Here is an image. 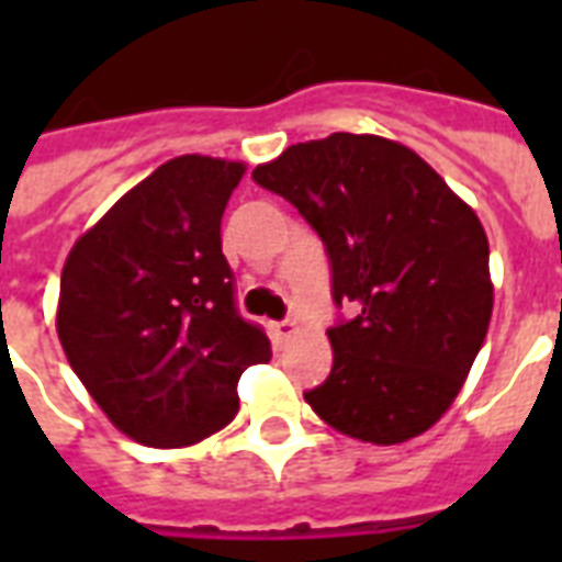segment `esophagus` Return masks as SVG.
<instances>
[{
    "instance_id": "esophagus-1",
    "label": "esophagus",
    "mask_w": 562,
    "mask_h": 562,
    "mask_svg": "<svg viewBox=\"0 0 562 562\" xmlns=\"http://www.w3.org/2000/svg\"><path fill=\"white\" fill-rule=\"evenodd\" d=\"M291 335H294V324H291V321H277V324H271V338L280 344V347L289 341Z\"/></svg>"
}]
</instances>
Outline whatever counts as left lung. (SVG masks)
I'll use <instances>...</instances> for the list:
<instances>
[{"label":"left lung","instance_id":"1","mask_svg":"<svg viewBox=\"0 0 562 562\" xmlns=\"http://www.w3.org/2000/svg\"><path fill=\"white\" fill-rule=\"evenodd\" d=\"M254 180L312 224L329 256L333 370L306 391L317 417L364 443L423 435L461 391L490 315L479 215L423 157L370 134L297 143Z\"/></svg>","mask_w":562,"mask_h":562}]
</instances>
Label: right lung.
I'll use <instances>...</instances> for the list:
<instances>
[{"instance_id": "add662e5", "label": "right lung", "mask_w": 562, "mask_h": 562, "mask_svg": "<svg viewBox=\"0 0 562 562\" xmlns=\"http://www.w3.org/2000/svg\"><path fill=\"white\" fill-rule=\"evenodd\" d=\"M241 162H162L75 241L60 273L57 338L110 423L154 449L192 446L238 411L236 384L271 359L236 308L221 215Z\"/></svg>"}]
</instances>
